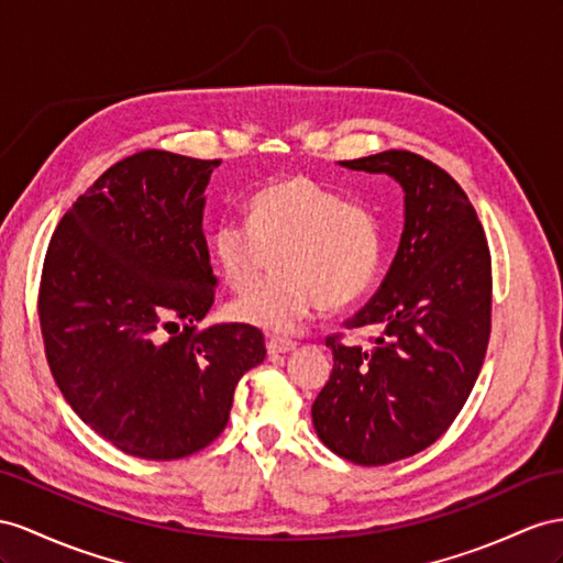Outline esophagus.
Listing matches in <instances>:
<instances>
[{
  "mask_svg": "<svg viewBox=\"0 0 563 563\" xmlns=\"http://www.w3.org/2000/svg\"><path fill=\"white\" fill-rule=\"evenodd\" d=\"M297 347V342L292 338H268L266 340V350L268 354H287Z\"/></svg>",
  "mask_w": 563,
  "mask_h": 563,
  "instance_id": "1",
  "label": "esophagus"
}]
</instances>
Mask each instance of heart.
<instances>
[{
	"label": "heart",
	"mask_w": 563,
	"mask_h": 563,
	"mask_svg": "<svg viewBox=\"0 0 563 563\" xmlns=\"http://www.w3.org/2000/svg\"><path fill=\"white\" fill-rule=\"evenodd\" d=\"M250 221L223 219L211 230V252L235 290H250L271 256L278 273L230 305L238 323L292 333L316 305L342 309L368 295L383 266V228L368 207L347 201L305 173L256 190Z\"/></svg>",
	"instance_id": "heart-1"
}]
</instances>
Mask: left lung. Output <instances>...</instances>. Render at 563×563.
I'll list each match as a JSON object with an SVG mask.
<instances>
[{
  "label": "left lung",
  "instance_id": "left-lung-1",
  "mask_svg": "<svg viewBox=\"0 0 563 563\" xmlns=\"http://www.w3.org/2000/svg\"><path fill=\"white\" fill-rule=\"evenodd\" d=\"M340 164L405 187V233L378 292L344 321L383 335L366 350L325 338L333 373L311 419L338 456L385 466L423 452L466 405L493 328V258L466 192L438 164L407 150Z\"/></svg>",
  "mask_w": 563,
  "mask_h": 563
}]
</instances>
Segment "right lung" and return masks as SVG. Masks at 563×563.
<instances>
[{"mask_svg":"<svg viewBox=\"0 0 563 563\" xmlns=\"http://www.w3.org/2000/svg\"><path fill=\"white\" fill-rule=\"evenodd\" d=\"M219 164L164 150L121 158L64 213L42 266L56 385L97 435L140 459L209 446L266 356L258 328H199L216 295L201 219Z\"/></svg>","mask_w":563,"mask_h":563,"instance_id":"obj_1","label":"right lung"}]
</instances>
